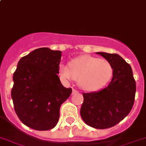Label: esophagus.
Masks as SVG:
<instances>
[{"label":"esophagus","instance_id":"esophagus-1","mask_svg":"<svg viewBox=\"0 0 146 146\" xmlns=\"http://www.w3.org/2000/svg\"><path fill=\"white\" fill-rule=\"evenodd\" d=\"M76 93H79V90H77L76 89H74V88H73V94H76Z\"/></svg>","mask_w":146,"mask_h":146}]
</instances>
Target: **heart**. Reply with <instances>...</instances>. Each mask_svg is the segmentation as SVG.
<instances>
[{"mask_svg": "<svg viewBox=\"0 0 146 146\" xmlns=\"http://www.w3.org/2000/svg\"><path fill=\"white\" fill-rule=\"evenodd\" d=\"M113 69L106 59L82 56L70 64L59 66L60 76L67 81L77 80L79 86L84 90L94 91L103 88L113 75Z\"/></svg>", "mask_w": 146, "mask_h": 146, "instance_id": "heart-1", "label": "heart"}]
</instances>
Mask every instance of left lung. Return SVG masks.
Returning <instances> with one entry per match:
<instances>
[{"instance_id":"1","label":"left lung","mask_w":146,"mask_h":146,"mask_svg":"<svg viewBox=\"0 0 146 146\" xmlns=\"http://www.w3.org/2000/svg\"><path fill=\"white\" fill-rule=\"evenodd\" d=\"M108 60L113 69L111 82L98 92L83 93L80 114L88 125L105 129L116 125L131 111L136 82L131 67L116 53L96 52Z\"/></svg>"}]
</instances>
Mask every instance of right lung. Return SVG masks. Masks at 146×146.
Listing matches in <instances>:
<instances>
[{"mask_svg":"<svg viewBox=\"0 0 146 146\" xmlns=\"http://www.w3.org/2000/svg\"><path fill=\"white\" fill-rule=\"evenodd\" d=\"M62 52L42 47L22 57L13 74L11 96L19 119L29 128L47 131L56 125L60 107L72 93L59 77Z\"/></svg>","mask_w":146,"mask_h":146,"instance_id":"right-lung-1","label":"right lung"}]
</instances>
